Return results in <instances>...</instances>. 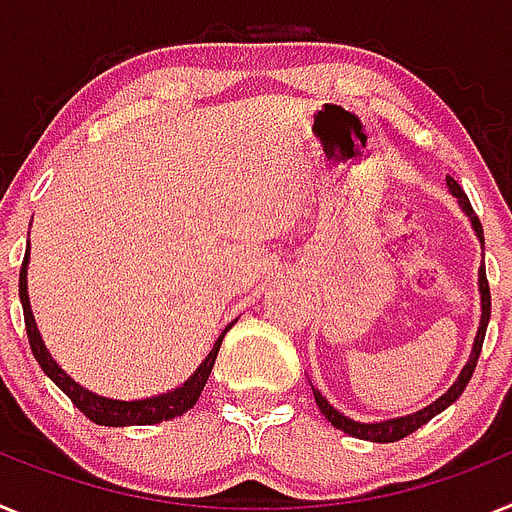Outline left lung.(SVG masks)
Returning <instances> with one entry per match:
<instances>
[{
    "mask_svg": "<svg viewBox=\"0 0 512 512\" xmlns=\"http://www.w3.org/2000/svg\"><path fill=\"white\" fill-rule=\"evenodd\" d=\"M445 181H448V189H451V194L456 196L458 204H461V209H464L466 217L471 220V227H474L476 238L482 240V246H484L482 222H479V217H476L474 209H471L469 196L464 194V189H461V186H458L451 176H445ZM479 295H482V318H479V329H476V339H474V347H471L469 362L464 365V370H461V375L456 378V383H453V386L448 388V391H445L438 401H432L430 406H425V409H419V412H414V414H406V417L386 419V422H355V419L344 417L342 412H336L334 406L326 401V396H321V391H316V388H313V396H316V404H318V409H321L323 417L329 419L336 430L347 432V435H352V438L373 440V443H396V440L406 438V435H412V432L419 430L422 425H427V422H430L435 414H440L443 409H448V406H451L453 401L461 396V393H464L466 383L471 381V375H474V368H476V360H479V352H482L484 334H487L492 300H489V282H487V272H484V264L479 266Z\"/></svg>",
    "mask_w": 512,
    "mask_h": 512,
    "instance_id": "left-lung-1",
    "label": "left lung"
}]
</instances>
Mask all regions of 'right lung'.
Listing matches in <instances>:
<instances>
[{
    "instance_id": "add662e5",
    "label": "right lung",
    "mask_w": 512,
    "mask_h": 512,
    "mask_svg": "<svg viewBox=\"0 0 512 512\" xmlns=\"http://www.w3.org/2000/svg\"><path fill=\"white\" fill-rule=\"evenodd\" d=\"M20 303H23V313H25V331H28V342L30 349H33V357L38 360L43 373L61 388V391L67 393L72 404L85 414L90 422L103 427H129V425H157V422H165V419H176L181 414H186L191 406L199 401L204 391V383H207L209 373L214 368V360H217V352H220V344L225 339V334L230 331L227 326L220 336H217V342H214L212 352L207 355V360L196 368V373L191 375L189 381L183 383V386L173 388L168 393H160V396H152V399H139V401H116V399H106V396H98V393L87 391L82 388L80 383L69 378L64 370L56 365V360L51 357V352L46 349L41 339V331L36 326V318H33V310H30V298H28V253H25L23 269H20Z\"/></svg>"
}]
</instances>
